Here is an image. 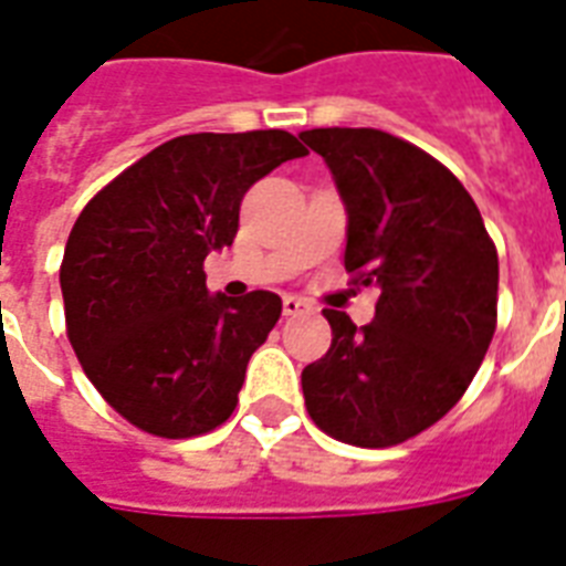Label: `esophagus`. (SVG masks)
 <instances>
[{
    "mask_svg": "<svg viewBox=\"0 0 566 566\" xmlns=\"http://www.w3.org/2000/svg\"><path fill=\"white\" fill-rule=\"evenodd\" d=\"M282 308H284V317H302V314H311L314 305H311L308 300H302V296H284Z\"/></svg>",
    "mask_w": 566,
    "mask_h": 566,
    "instance_id": "esophagus-1",
    "label": "esophagus"
}]
</instances>
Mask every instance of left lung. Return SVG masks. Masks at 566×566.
Wrapping results in <instances>:
<instances>
[{
  "instance_id": "left-lung-1",
  "label": "left lung",
  "mask_w": 566,
  "mask_h": 566,
  "mask_svg": "<svg viewBox=\"0 0 566 566\" xmlns=\"http://www.w3.org/2000/svg\"><path fill=\"white\" fill-rule=\"evenodd\" d=\"M346 205L344 264L376 317L326 308L332 346L302 370L311 420L353 447H396L464 396L496 332L500 258L473 196L429 153L378 128H311Z\"/></svg>"
}]
</instances>
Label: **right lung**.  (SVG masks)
Returning <instances> with one entry per match:
<instances>
[{"label": "right lung", "instance_id": "obj_1", "mask_svg": "<svg viewBox=\"0 0 566 566\" xmlns=\"http://www.w3.org/2000/svg\"><path fill=\"white\" fill-rule=\"evenodd\" d=\"M302 155L308 149L279 128L181 135L84 205L61 261L66 337L132 426L179 440L231 417L282 300L211 296L202 264L231 247L243 193Z\"/></svg>", "mask_w": 566, "mask_h": 566}]
</instances>
